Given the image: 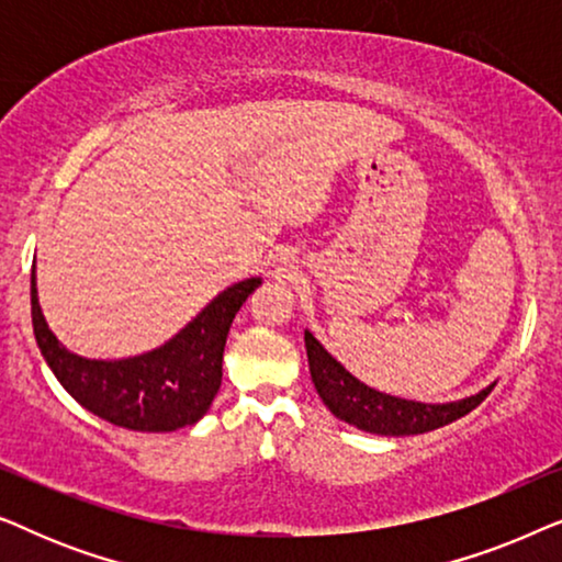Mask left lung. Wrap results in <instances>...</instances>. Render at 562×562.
Segmentation results:
<instances>
[{
    "label": "left lung",
    "instance_id": "left-lung-1",
    "mask_svg": "<svg viewBox=\"0 0 562 562\" xmlns=\"http://www.w3.org/2000/svg\"><path fill=\"white\" fill-rule=\"evenodd\" d=\"M306 358H310V373L317 394L329 412L345 425L363 429L371 435L383 437H404V435H422L432 432L437 427L450 425L468 412H473L483 398L496 386L488 383L479 394L458 398V402L445 404H425L414 398H402L383 394L379 389L366 386L363 381L356 379L333 352L325 350L317 337L310 329H304Z\"/></svg>",
    "mask_w": 562,
    "mask_h": 562
}]
</instances>
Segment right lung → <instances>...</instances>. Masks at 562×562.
I'll list each match as a JSON object with an SVG mask.
<instances>
[{"mask_svg":"<svg viewBox=\"0 0 562 562\" xmlns=\"http://www.w3.org/2000/svg\"><path fill=\"white\" fill-rule=\"evenodd\" d=\"M263 279L237 281L220 291L171 340L130 358H83L53 335L30 279L33 333L45 363L68 394L110 425L135 432H173L210 412L222 383V352L235 314Z\"/></svg>","mask_w":562,"mask_h":562,"instance_id":"obj_1","label":"right lung"}]
</instances>
